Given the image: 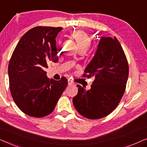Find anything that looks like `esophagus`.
I'll return each instance as SVG.
<instances>
[{
	"instance_id": "34e87169",
	"label": "esophagus",
	"mask_w": 147,
	"mask_h": 147,
	"mask_svg": "<svg viewBox=\"0 0 147 147\" xmlns=\"http://www.w3.org/2000/svg\"><path fill=\"white\" fill-rule=\"evenodd\" d=\"M67 82H68V85H69V86H74V85H75V83H74V82L71 80L69 79L67 80Z\"/></svg>"
}]
</instances>
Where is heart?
Listing matches in <instances>:
<instances>
[{
  "label": "heart",
  "instance_id": "b5f03b06",
  "mask_svg": "<svg viewBox=\"0 0 147 147\" xmlns=\"http://www.w3.org/2000/svg\"><path fill=\"white\" fill-rule=\"evenodd\" d=\"M73 37L77 42V44L80 49L87 50L91 45V39L87 34L84 31H77L72 33Z\"/></svg>",
  "mask_w": 147,
  "mask_h": 147
}]
</instances>
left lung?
<instances>
[{"instance_id":"1","label":"left lung","mask_w":147,"mask_h":147,"mask_svg":"<svg viewBox=\"0 0 147 147\" xmlns=\"http://www.w3.org/2000/svg\"><path fill=\"white\" fill-rule=\"evenodd\" d=\"M99 41L84 74V77H94L95 80L90 90L78 85V94L73 98L76 110L89 119L105 117L117 107L128 77V61L118 39L101 37Z\"/></svg>"}]
</instances>
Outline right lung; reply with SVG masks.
<instances>
[{
	"instance_id": "obj_1",
	"label": "right lung",
	"mask_w": 147,
	"mask_h": 147,
	"mask_svg": "<svg viewBox=\"0 0 147 147\" xmlns=\"http://www.w3.org/2000/svg\"><path fill=\"white\" fill-rule=\"evenodd\" d=\"M61 27H36L21 38L9 63L10 90L15 104L24 113L41 118L51 113L67 86L47 78L45 68L57 63L55 37Z\"/></svg>"
}]
</instances>
